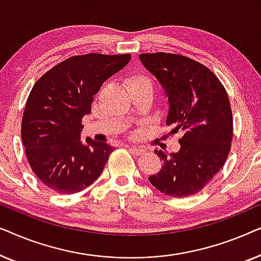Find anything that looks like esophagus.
<instances>
[{"label":"esophagus","instance_id":"obj_1","mask_svg":"<svg viewBox=\"0 0 261 261\" xmlns=\"http://www.w3.org/2000/svg\"><path fill=\"white\" fill-rule=\"evenodd\" d=\"M128 148H129V151L133 153L135 155H141L145 153V149L141 148V147H135V146H127Z\"/></svg>","mask_w":261,"mask_h":261}]
</instances>
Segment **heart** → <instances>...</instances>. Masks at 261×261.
Listing matches in <instances>:
<instances>
[{"label": "heart", "instance_id": "b5f03b06", "mask_svg": "<svg viewBox=\"0 0 261 261\" xmlns=\"http://www.w3.org/2000/svg\"><path fill=\"white\" fill-rule=\"evenodd\" d=\"M126 84L128 89L132 87H138V85H142V84H151V82L144 74L140 73H133L130 76L127 77L126 80Z\"/></svg>", "mask_w": 261, "mask_h": 261}]
</instances>
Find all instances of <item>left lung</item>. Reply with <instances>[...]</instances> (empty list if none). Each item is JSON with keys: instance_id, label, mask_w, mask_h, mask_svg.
Returning a JSON list of instances; mask_svg holds the SVG:
<instances>
[{"instance_id": "left-lung-1", "label": "left lung", "mask_w": 261, "mask_h": 261, "mask_svg": "<svg viewBox=\"0 0 261 261\" xmlns=\"http://www.w3.org/2000/svg\"><path fill=\"white\" fill-rule=\"evenodd\" d=\"M139 57L165 90L170 105L166 124L181 132L177 153L155 149L163 167L148 180L172 197L197 194L230 151L233 115L226 89L208 67L185 56L156 52Z\"/></svg>"}]
</instances>
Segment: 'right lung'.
Returning <instances> with one entry per match:
<instances>
[{"label":"right lung","mask_w":261,"mask_h":261,"mask_svg":"<svg viewBox=\"0 0 261 261\" xmlns=\"http://www.w3.org/2000/svg\"><path fill=\"white\" fill-rule=\"evenodd\" d=\"M129 60V53L73 56L42 74L32 88L21 138L32 170L51 190L76 194L101 176L114 148L90 138L83 144L82 119L91 113L101 85Z\"/></svg>","instance_id":"1"}]
</instances>
